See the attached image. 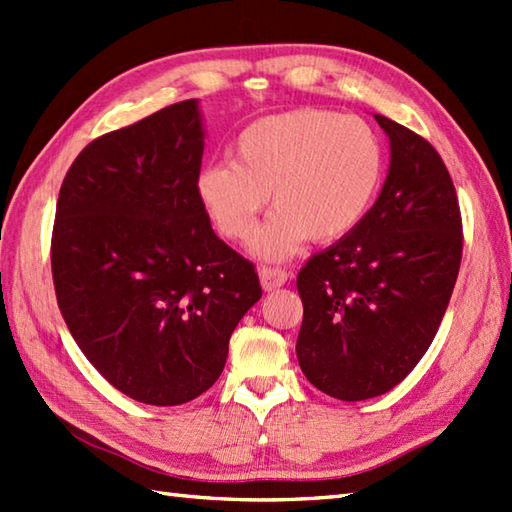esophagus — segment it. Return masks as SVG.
<instances>
[{
  "mask_svg": "<svg viewBox=\"0 0 512 512\" xmlns=\"http://www.w3.org/2000/svg\"><path fill=\"white\" fill-rule=\"evenodd\" d=\"M288 277H290V273H286V270H281V268H262V270H259V284H262V288L266 292H273V290L284 286Z\"/></svg>",
  "mask_w": 512,
  "mask_h": 512,
  "instance_id": "obj_1",
  "label": "esophagus"
}]
</instances>
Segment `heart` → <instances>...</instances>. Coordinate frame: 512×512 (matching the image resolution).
I'll use <instances>...</instances> for the list:
<instances>
[{
    "label": "heart",
    "instance_id": "heart-1",
    "mask_svg": "<svg viewBox=\"0 0 512 512\" xmlns=\"http://www.w3.org/2000/svg\"><path fill=\"white\" fill-rule=\"evenodd\" d=\"M385 176V147L358 116L319 107L264 116L244 127L231 160L195 176V195L217 231L246 239L268 198L277 209L253 237V253L284 262L303 239L334 242L363 222Z\"/></svg>",
    "mask_w": 512,
    "mask_h": 512
}]
</instances>
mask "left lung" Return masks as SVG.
Listing matches in <instances>:
<instances>
[{
	"instance_id": "1",
	"label": "left lung",
	"mask_w": 512,
	"mask_h": 512,
	"mask_svg": "<svg viewBox=\"0 0 512 512\" xmlns=\"http://www.w3.org/2000/svg\"><path fill=\"white\" fill-rule=\"evenodd\" d=\"M389 169L363 222L310 257L297 288L301 372L332 398L387 394L418 365L447 312L462 259L458 195L427 140L374 114Z\"/></svg>"
}]
</instances>
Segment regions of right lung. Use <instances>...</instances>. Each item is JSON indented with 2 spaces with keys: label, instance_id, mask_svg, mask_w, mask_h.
I'll return each instance as SVG.
<instances>
[{
  "label": "right lung",
  "instance_id": "right-lung-1",
  "mask_svg": "<svg viewBox=\"0 0 512 512\" xmlns=\"http://www.w3.org/2000/svg\"><path fill=\"white\" fill-rule=\"evenodd\" d=\"M202 154L200 101H182L96 138L59 191V310L107 383L145 405L204 394L262 297L253 264L213 233L195 195Z\"/></svg>",
  "mask_w": 512,
  "mask_h": 512
}]
</instances>
